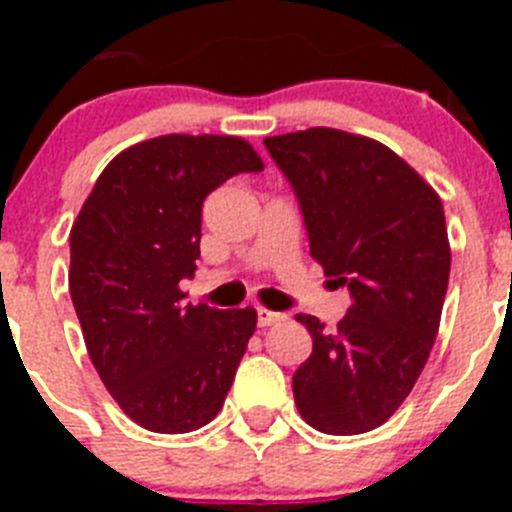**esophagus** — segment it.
Segmentation results:
<instances>
[{"label": "esophagus", "instance_id": "esophagus-1", "mask_svg": "<svg viewBox=\"0 0 512 512\" xmlns=\"http://www.w3.org/2000/svg\"><path fill=\"white\" fill-rule=\"evenodd\" d=\"M256 320H259V328H269V325H274V323H282L284 315L282 312L264 310V307H259V312H256Z\"/></svg>", "mask_w": 512, "mask_h": 512}]
</instances>
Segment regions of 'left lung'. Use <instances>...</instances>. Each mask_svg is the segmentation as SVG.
<instances>
[{"label": "left lung", "instance_id": "8db88e82", "mask_svg": "<svg viewBox=\"0 0 512 512\" xmlns=\"http://www.w3.org/2000/svg\"><path fill=\"white\" fill-rule=\"evenodd\" d=\"M295 189L310 256L351 292L336 333L312 315V354L292 377L320 433L356 436L410 395L436 341L451 251L438 194L397 153L333 128L264 138Z\"/></svg>", "mask_w": 512, "mask_h": 512}]
</instances>
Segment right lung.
I'll return each instance as SVG.
<instances>
[{
    "mask_svg": "<svg viewBox=\"0 0 512 512\" xmlns=\"http://www.w3.org/2000/svg\"><path fill=\"white\" fill-rule=\"evenodd\" d=\"M264 171L246 140L161 135L99 174L71 228L69 289L89 359L122 413L153 433L210 423L256 330V310L189 305L202 202Z\"/></svg>",
    "mask_w": 512,
    "mask_h": 512,
    "instance_id": "obj_1",
    "label": "right lung"
}]
</instances>
